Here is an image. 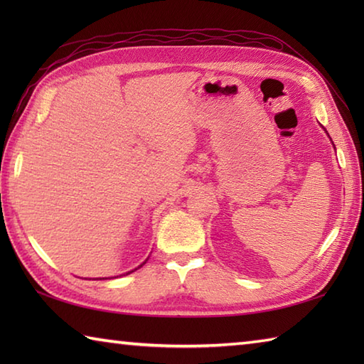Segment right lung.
<instances>
[{
  "mask_svg": "<svg viewBox=\"0 0 364 364\" xmlns=\"http://www.w3.org/2000/svg\"><path fill=\"white\" fill-rule=\"evenodd\" d=\"M144 264H145V262H142V264H141V266H139V267H142ZM139 267H137V269H139ZM134 270H136V269H134ZM134 270H131V272H134ZM131 272H128V274H131ZM128 274H127V275H128Z\"/></svg>",
  "mask_w": 364,
  "mask_h": 364,
  "instance_id": "1",
  "label": "right lung"
}]
</instances>
